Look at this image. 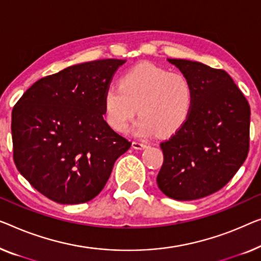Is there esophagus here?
I'll return each mask as SVG.
<instances>
[{"label": "esophagus", "mask_w": 261, "mask_h": 261, "mask_svg": "<svg viewBox=\"0 0 261 261\" xmlns=\"http://www.w3.org/2000/svg\"><path fill=\"white\" fill-rule=\"evenodd\" d=\"M132 147H133L134 149H143V148H146L147 145L146 143L140 142V141H133L132 142Z\"/></svg>", "instance_id": "esophagus-1"}]
</instances>
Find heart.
<instances>
[{
    "label": "heart",
    "mask_w": 261,
    "mask_h": 261,
    "mask_svg": "<svg viewBox=\"0 0 261 261\" xmlns=\"http://www.w3.org/2000/svg\"><path fill=\"white\" fill-rule=\"evenodd\" d=\"M190 77L152 63H141L122 75L120 85L103 94V115L119 133H126L137 113L134 130L139 135L171 137L190 119L194 106Z\"/></svg>",
    "instance_id": "heart-1"
}]
</instances>
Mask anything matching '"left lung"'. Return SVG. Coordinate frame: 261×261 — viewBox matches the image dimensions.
Wrapping results in <instances>:
<instances>
[{"label": "left lung", "instance_id": "left-lung-1", "mask_svg": "<svg viewBox=\"0 0 261 261\" xmlns=\"http://www.w3.org/2000/svg\"><path fill=\"white\" fill-rule=\"evenodd\" d=\"M168 62L190 77L194 106L181 129L160 143L164 164L156 182L175 200H195L221 190L246 160L251 108L222 69L181 59Z\"/></svg>", "mask_w": 261, "mask_h": 261}]
</instances>
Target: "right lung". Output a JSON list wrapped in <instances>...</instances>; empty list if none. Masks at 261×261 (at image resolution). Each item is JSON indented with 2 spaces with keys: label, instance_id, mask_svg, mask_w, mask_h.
<instances>
[{
  "label": "right lung",
  "instance_id": "add662e5",
  "mask_svg": "<svg viewBox=\"0 0 261 261\" xmlns=\"http://www.w3.org/2000/svg\"><path fill=\"white\" fill-rule=\"evenodd\" d=\"M126 60L68 67L40 79L11 113L14 162L53 201L87 202L100 193L113 166L132 145L103 120V94Z\"/></svg>",
  "mask_w": 261,
  "mask_h": 261
}]
</instances>
